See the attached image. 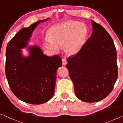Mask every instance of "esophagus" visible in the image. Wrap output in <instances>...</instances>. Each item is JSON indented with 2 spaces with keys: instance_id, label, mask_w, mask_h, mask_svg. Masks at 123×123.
Here are the masks:
<instances>
[{
  "instance_id": "34e87169",
  "label": "esophagus",
  "mask_w": 123,
  "mask_h": 123,
  "mask_svg": "<svg viewBox=\"0 0 123 123\" xmlns=\"http://www.w3.org/2000/svg\"><path fill=\"white\" fill-rule=\"evenodd\" d=\"M62 65H63V66H65L67 63L66 59L65 58H62Z\"/></svg>"
}]
</instances>
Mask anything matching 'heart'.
<instances>
[{
    "mask_svg": "<svg viewBox=\"0 0 123 123\" xmlns=\"http://www.w3.org/2000/svg\"><path fill=\"white\" fill-rule=\"evenodd\" d=\"M87 36L85 25L76 21H67L52 27L49 31V37L44 39V44L55 52L60 51L65 46L67 55H75L79 52L84 45Z\"/></svg>",
    "mask_w": 123,
    "mask_h": 123,
    "instance_id": "b5f03b06",
    "label": "heart"
}]
</instances>
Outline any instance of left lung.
Returning <instances> with one entry per match:
<instances>
[{"instance_id": "obj_1", "label": "left lung", "mask_w": 123, "mask_h": 123, "mask_svg": "<svg viewBox=\"0 0 123 123\" xmlns=\"http://www.w3.org/2000/svg\"><path fill=\"white\" fill-rule=\"evenodd\" d=\"M92 34L79 52L67 59L76 95L95 103L110 94L117 78V50L108 32L93 20Z\"/></svg>"}]
</instances>
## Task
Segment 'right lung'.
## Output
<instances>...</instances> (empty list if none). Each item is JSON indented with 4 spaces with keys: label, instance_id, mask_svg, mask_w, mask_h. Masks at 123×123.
Segmentation results:
<instances>
[{
    "label": "right lung",
    "instance_id": "obj_1",
    "mask_svg": "<svg viewBox=\"0 0 123 123\" xmlns=\"http://www.w3.org/2000/svg\"><path fill=\"white\" fill-rule=\"evenodd\" d=\"M49 19L21 29L6 47V75L10 89L19 99L31 104H42L52 98L57 70L62 64L59 56H47L36 45L27 48L28 56L22 55L21 49L28 45L36 28Z\"/></svg>",
    "mask_w": 123,
    "mask_h": 123
}]
</instances>
